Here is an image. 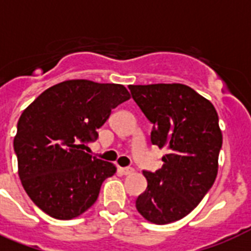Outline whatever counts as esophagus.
Wrapping results in <instances>:
<instances>
[{"label": "esophagus", "mask_w": 251, "mask_h": 251, "mask_svg": "<svg viewBox=\"0 0 251 251\" xmlns=\"http://www.w3.org/2000/svg\"><path fill=\"white\" fill-rule=\"evenodd\" d=\"M120 171L122 172V175H131L134 172V169L131 167H126V168H120Z\"/></svg>", "instance_id": "1"}]
</instances>
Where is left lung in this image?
<instances>
[{
  "label": "left lung",
  "mask_w": 251,
  "mask_h": 251,
  "mask_svg": "<svg viewBox=\"0 0 251 251\" xmlns=\"http://www.w3.org/2000/svg\"><path fill=\"white\" fill-rule=\"evenodd\" d=\"M131 98L153 125L151 143L169 152L163 167L143 172L147 189L135 201L153 224H169L190 214L214 185L223 145L218 112L189 86H133Z\"/></svg>",
  "instance_id": "8db88e82"
}]
</instances>
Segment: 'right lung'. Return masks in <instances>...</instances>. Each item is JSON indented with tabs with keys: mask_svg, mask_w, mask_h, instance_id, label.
Masks as SVG:
<instances>
[{
	"mask_svg": "<svg viewBox=\"0 0 251 251\" xmlns=\"http://www.w3.org/2000/svg\"><path fill=\"white\" fill-rule=\"evenodd\" d=\"M129 99L122 84L73 79L45 90L23 110L14 138L18 173L45 214L69 220L96 202L116 167L84 150L98 139L112 109Z\"/></svg>",
	"mask_w": 251,
	"mask_h": 251,
	"instance_id": "add662e5",
	"label": "right lung"
}]
</instances>
